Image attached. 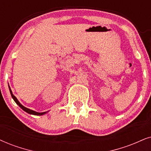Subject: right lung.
I'll return each mask as SVG.
<instances>
[{
	"label": "right lung",
	"mask_w": 151,
	"mask_h": 151,
	"mask_svg": "<svg viewBox=\"0 0 151 151\" xmlns=\"http://www.w3.org/2000/svg\"><path fill=\"white\" fill-rule=\"evenodd\" d=\"M9 92H10V94H11V95H12V98H13V100H14V102H16L17 104L20 106L21 109H22L24 110V111L27 112V113L29 114H32V115H35V116H42V115H44V114H47V112H48V111H45V112H42V113H39V112H36V111H35L31 110V109H28V108L25 107V106H23L22 104H21L19 102V100H17L16 97H15L14 95L12 94V91H11L9 86Z\"/></svg>",
	"instance_id": "add662e5"
}]
</instances>
